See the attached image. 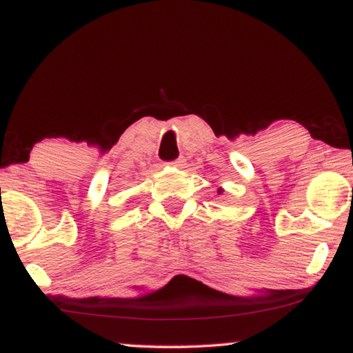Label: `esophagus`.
Here are the masks:
<instances>
[{
	"label": "esophagus",
	"mask_w": 353,
	"mask_h": 353,
	"mask_svg": "<svg viewBox=\"0 0 353 353\" xmlns=\"http://www.w3.org/2000/svg\"><path fill=\"white\" fill-rule=\"evenodd\" d=\"M170 165L176 168H183V165H185V159H183V157H179V159H176L174 161H171Z\"/></svg>",
	"instance_id": "34e87169"
}]
</instances>
